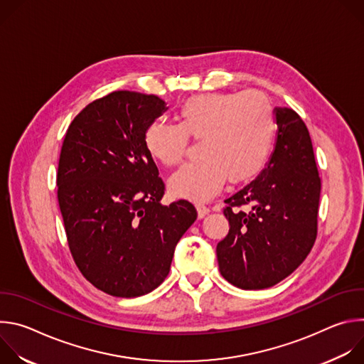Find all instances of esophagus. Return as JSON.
I'll return each mask as SVG.
<instances>
[{
	"label": "esophagus",
	"mask_w": 364,
	"mask_h": 364,
	"mask_svg": "<svg viewBox=\"0 0 364 364\" xmlns=\"http://www.w3.org/2000/svg\"><path fill=\"white\" fill-rule=\"evenodd\" d=\"M210 213V209L209 207H205V205H201V204H198L197 205V216H198V219H204L207 215Z\"/></svg>",
	"instance_id": "34e87169"
}]
</instances>
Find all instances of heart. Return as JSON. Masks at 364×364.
<instances>
[{
  "label": "heart",
  "mask_w": 364,
  "mask_h": 364,
  "mask_svg": "<svg viewBox=\"0 0 364 364\" xmlns=\"http://www.w3.org/2000/svg\"><path fill=\"white\" fill-rule=\"evenodd\" d=\"M177 119V125L154 121L144 132L146 152L166 167L183 160L188 138L200 139L201 159L184 164L168 181L176 197L209 200L226 178L242 184L257 177L271 157L277 119L262 92L196 95L183 102Z\"/></svg>",
  "instance_id": "obj_1"
}]
</instances>
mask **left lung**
<instances>
[{
    "instance_id": "left-lung-1",
    "label": "left lung",
    "mask_w": 364,
    "mask_h": 364,
    "mask_svg": "<svg viewBox=\"0 0 364 364\" xmlns=\"http://www.w3.org/2000/svg\"><path fill=\"white\" fill-rule=\"evenodd\" d=\"M277 139L262 173L226 198L230 229L218 243L220 274L242 289H264L291 275L317 237L321 180L299 115L275 108ZM249 205L242 213L237 206Z\"/></svg>"
}]
</instances>
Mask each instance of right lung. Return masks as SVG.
Here are the masks:
<instances>
[{
  "mask_svg": "<svg viewBox=\"0 0 364 364\" xmlns=\"http://www.w3.org/2000/svg\"><path fill=\"white\" fill-rule=\"evenodd\" d=\"M167 109L155 95L112 92L72 121L62 145L58 198L72 256L92 285L114 296L157 288L197 219L186 200L161 204L164 183L144 145L146 127Z\"/></svg>",
  "mask_w": 364,
  "mask_h": 364,
  "instance_id": "add662e5",
  "label": "right lung"
}]
</instances>
